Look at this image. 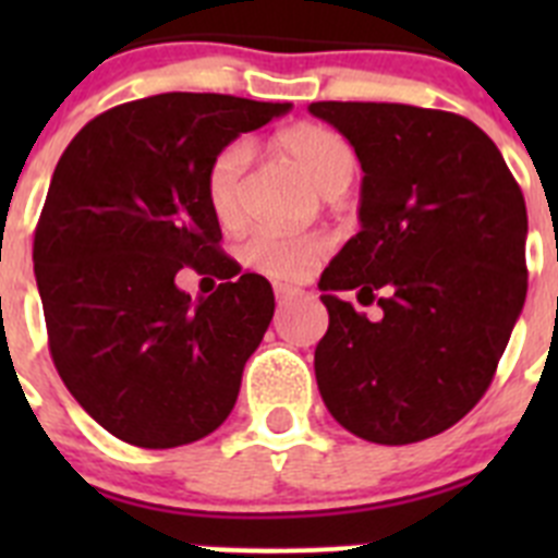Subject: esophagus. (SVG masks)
<instances>
[{"label": "esophagus", "instance_id": "obj_1", "mask_svg": "<svg viewBox=\"0 0 558 558\" xmlns=\"http://www.w3.org/2000/svg\"><path fill=\"white\" fill-rule=\"evenodd\" d=\"M274 293H276V302L288 304V302H293V299H299V295H302V290L290 288V284H274Z\"/></svg>", "mask_w": 558, "mask_h": 558}]
</instances>
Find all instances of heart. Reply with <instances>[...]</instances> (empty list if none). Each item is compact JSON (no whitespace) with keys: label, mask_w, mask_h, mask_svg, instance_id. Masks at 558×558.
<instances>
[{"label":"heart","mask_w":558,"mask_h":558,"mask_svg":"<svg viewBox=\"0 0 558 558\" xmlns=\"http://www.w3.org/2000/svg\"><path fill=\"white\" fill-rule=\"evenodd\" d=\"M274 153L290 161L295 170H302L310 184L324 195H340L357 172V156L352 147L335 131L313 122H299L276 133ZM245 165H248V147L243 142H231L206 167V204L226 229H234L243 220ZM327 251L329 240L324 234L282 236L259 231L245 240L240 256L248 268L259 270L268 279L293 282L302 279Z\"/></svg>","instance_id":"1"}]
</instances>
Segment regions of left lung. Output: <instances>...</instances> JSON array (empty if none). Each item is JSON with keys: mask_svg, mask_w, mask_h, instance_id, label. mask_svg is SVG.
<instances>
[{"mask_svg": "<svg viewBox=\"0 0 558 558\" xmlns=\"http://www.w3.org/2000/svg\"><path fill=\"white\" fill-rule=\"evenodd\" d=\"M363 167L360 231L318 288L329 329L315 379L338 425L413 445L481 402L525 304L529 211L495 142L461 113L402 102H313ZM384 307L368 323L337 299ZM383 292V296H377Z\"/></svg>", "mask_w": 558, "mask_h": 558, "instance_id": "8db88e82", "label": "left lung"}]
</instances>
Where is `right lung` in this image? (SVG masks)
Masks as SVG:
<instances>
[{
  "mask_svg": "<svg viewBox=\"0 0 558 558\" xmlns=\"http://www.w3.org/2000/svg\"><path fill=\"white\" fill-rule=\"evenodd\" d=\"M288 111L192 92L122 102L52 172L33 240L49 354L83 411L128 445H192L234 408L274 290L259 274L233 278L204 179L218 150ZM184 264L227 282L195 305L174 284Z\"/></svg>",
  "mask_w": 558,
  "mask_h": 558,
  "instance_id": "1",
  "label": "right lung"
}]
</instances>
